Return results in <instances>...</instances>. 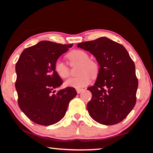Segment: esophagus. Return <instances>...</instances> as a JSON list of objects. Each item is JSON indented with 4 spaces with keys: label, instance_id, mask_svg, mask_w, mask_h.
I'll use <instances>...</instances> for the list:
<instances>
[{
    "label": "esophagus",
    "instance_id": "obj_1",
    "mask_svg": "<svg viewBox=\"0 0 153 153\" xmlns=\"http://www.w3.org/2000/svg\"><path fill=\"white\" fill-rule=\"evenodd\" d=\"M83 91V89H76V92H77V93H78V94L81 93Z\"/></svg>",
    "mask_w": 153,
    "mask_h": 153
}]
</instances>
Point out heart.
Instances as JSON below:
<instances>
[{"label":"heart","mask_w":153,"mask_h":153,"mask_svg":"<svg viewBox=\"0 0 153 153\" xmlns=\"http://www.w3.org/2000/svg\"><path fill=\"white\" fill-rule=\"evenodd\" d=\"M70 64H79L78 76L70 78L65 81V85L74 88H81L91 83V76L95 78L99 73V65L95 61L89 60V56L82 50H74L68 55ZM54 70L62 79L70 76V70L67 65L62 60L58 59L54 64Z\"/></svg>","instance_id":"heart-1"}]
</instances>
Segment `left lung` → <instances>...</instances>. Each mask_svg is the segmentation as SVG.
I'll use <instances>...</instances> for the list:
<instances>
[{
	"label": "left lung",
	"mask_w": 153,
	"mask_h": 153,
	"mask_svg": "<svg viewBox=\"0 0 153 153\" xmlns=\"http://www.w3.org/2000/svg\"><path fill=\"white\" fill-rule=\"evenodd\" d=\"M77 47L93 54L100 65L95 84L87 88L92 93L87 104L89 115L102 125L121 122L137 100L138 79L128 52L122 45L106 37L79 43Z\"/></svg>",
	"instance_id": "obj_1"
}]
</instances>
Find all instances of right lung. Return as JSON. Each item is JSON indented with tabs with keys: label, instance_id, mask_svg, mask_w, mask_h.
Listing matches in <instances>:
<instances>
[{
	"label": "right lung",
	"instance_id": "right-lung-1",
	"mask_svg": "<svg viewBox=\"0 0 153 153\" xmlns=\"http://www.w3.org/2000/svg\"><path fill=\"white\" fill-rule=\"evenodd\" d=\"M72 45L41 41L25 49L16 64L15 88L18 104L24 114L38 125H53L63 118L70 100L76 95L74 88L56 93L62 83L54 64Z\"/></svg>",
	"mask_w": 153,
	"mask_h": 153
}]
</instances>
